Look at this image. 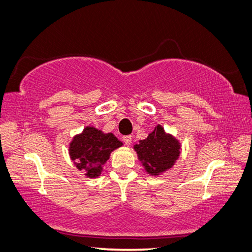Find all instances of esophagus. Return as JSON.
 Here are the masks:
<instances>
[{
    "label": "esophagus",
    "instance_id": "1",
    "mask_svg": "<svg viewBox=\"0 0 252 252\" xmlns=\"http://www.w3.org/2000/svg\"><path fill=\"white\" fill-rule=\"evenodd\" d=\"M123 142L126 143V145H130L132 142V137L131 136H123Z\"/></svg>",
    "mask_w": 252,
    "mask_h": 252
}]
</instances>
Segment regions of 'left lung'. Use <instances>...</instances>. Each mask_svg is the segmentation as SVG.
Here are the masks:
<instances>
[{
	"mask_svg": "<svg viewBox=\"0 0 252 252\" xmlns=\"http://www.w3.org/2000/svg\"><path fill=\"white\" fill-rule=\"evenodd\" d=\"M143 166L150 174L158 176L173 166L180 155V144L173 136L165 133L163 126H157L139 144L133 146Z\"/></svg>",
	"mask_w": 252,
	"mask_h": 252,
	"instance_id": "obj_1",
	"label": "left lung"
}]
</instances>
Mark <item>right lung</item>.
<instances>
[{
	"label": "right lung",
	"instance_id": "right-lung-1",
	"mask_svg": "<svg viewBox=\"0 0 252 252\" xmlns=\"http://www.w3.org/2000/svg\"><path fill=\"white\" fill-rule=\"evenodd\" d=\"M120 146L122 142L113 133H103L93 126H86L69 144V156L79 170L86 172L89 178H95L101 174L102 165L109 159L110 152Z\"/></svg>",
	"mask_w": 252,
	"mask_h": 252
}]
</instances>
